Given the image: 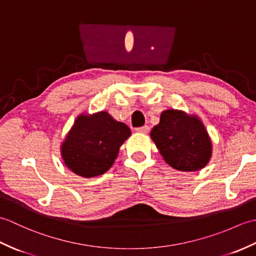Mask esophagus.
Returning a JSON list of instances; mask_svg holds the SVG:
<instances>
[{
  "mask_svg": "<svg viewBox=\"0 0 256 256\" xmlns=\"http://www.w3.org/2000/svg\"><path fill=\"white\" fill-rule=\"evenodd\" d=\"M150 126L148 125H144V126H140V128H136V132H138V133H143V134H146V133H148L150 132Z\"/></svg>",
  "mask_w": 256,
  "mask_h": 256,
  "instance_id": "obj_1",
  "label": "esophagus"
}]
</instances>
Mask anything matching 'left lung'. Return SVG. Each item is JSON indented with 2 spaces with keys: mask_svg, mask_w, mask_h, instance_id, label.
Instances as JSON below:
<instances>
[{
  "mask_svg": "<svg viewBox=\"0 0 256 256\" xmlns=\"http://www.w3.org/2000/svg\"><path fill=\"white\" fill-rule=\"evenodd\" d=\"M150 138L162 158L177 170H199L211 157L212 144L204 125L196 116L182 111L162 112Z\"/></svg>",
  "mask_w": 256,
  "mask_h": 256,
  "instance_id": "8db88e82",
  "label": "left lung"
}]
</instances>
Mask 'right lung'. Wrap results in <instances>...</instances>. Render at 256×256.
Segmentation results:
<instances>
[{"instance_id":"add662e5","label":"right lung","mask_w":256,"mask_h":256,"mask_svg":"<svg viewBox=\"0 0 256 256\" xmlns=\"http://www.w3.org/2000/svg\"><path fill=\"white\" fill-rule=\"evenodd\" d=\"M131 135L126 124L118 122L106 111L86 116L74 121L62 145L64 164L77 175L90 178L110 170L120 146Z\"/></svg>"}]
</instances>
